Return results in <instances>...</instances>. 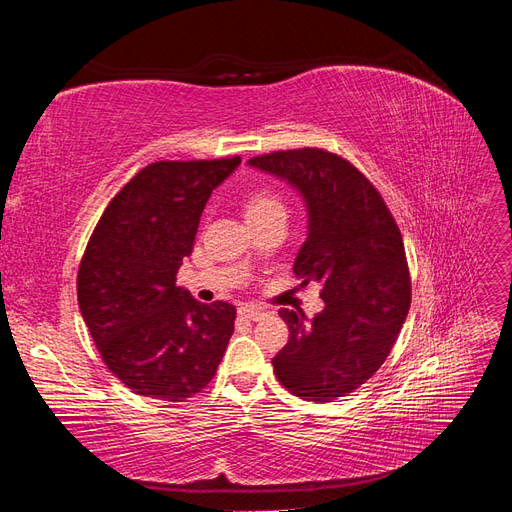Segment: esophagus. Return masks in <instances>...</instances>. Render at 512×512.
<instances>
[{
	"instance_id": "obj_1",
	"label": "esophagus",
	"mask_w": 512,
	"mask_h": 512,
	"mask_svg": "<svg viewBox=\"0 0 512 512\" xmlns=\"http://www.w3.org/2000/svg\"><path fill=\"white\" fill-rule=\"evenodd\" d=\"M239 314H241L243 318L258 320V318L265 316L267 312H265V309H262V307H256V305H243V307H239Z\"/></svg>"
}]
</instances>
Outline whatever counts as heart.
I'll return each mask as SVG.
<instances>
[{"instance_id":"obj_1","label":"heart","mask_w":512,"mask_h":512,"mask_svg":"<svg viewBox=\"0 0 512 512\" xmlns=\"http://www.w3.org/2000/svg\"><path fill=\"white\" fill-rule=\"evenodd\" d=\"M243 215L247 224H260L271 218H286V205L273 188H254L243 198Z\"/></svg>"}]
</instances>
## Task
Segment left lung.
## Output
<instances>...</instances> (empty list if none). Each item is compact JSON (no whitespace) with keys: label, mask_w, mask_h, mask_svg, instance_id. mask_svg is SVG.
Here are the masks:
<instances>
[{"label":"left lung","mask_w":512,"mask_h":512,"mask_svg":"<svg viewBox=\"0 0 512 512\" xmlns=\"http://www.w3.org/2000/svg\"><path fill=\"white\" fill-rule=\"evenodd\" d=\"M250 164L303 194L309 235L294 275L301 288L318 284L324 299L312 322L280 309L290 337L273 359L275 376L307 401L344 397L382 367L408 316L412 284L399 226L376 185L333 151H271Z\"/></svg>","instance_id":"8db88e82"}]
</instances>
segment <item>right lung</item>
<instances>
[{"instance_id": "1", "label": "right lung", "mask_w": 512, "mask_h": 512, "mask_svg": "<svg viewBox=\"0 0 512 512\" xmlns=\"http://www.w3.org/2000/svg\"><path fill=\"white\" fill-rule=\"evenodd\" d=\"M241 158L160 160L104 209L76 275L85 324L104 365L136 395L185 401L213 380L237 309L177 288L211 192Z\"/></svg>"}]
</instances>
